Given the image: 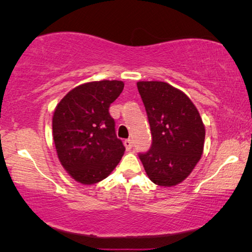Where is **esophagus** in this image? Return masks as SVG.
Here are the masks:
<instances>
[{"label":"esophagus","instance_id":"34e87169","mask_svg":"<svg viewBox=\"0 0 252 252\" xmlns=\"http://www.w3.org/2000/svg\"><path fill=\"white\" fill-rule=\"evenodd\" d=\"M124 144H125V148H126L127 150H130V149H132V147H133V142H132V140H129V139L125 140V141H124Z\"/></svg>","mask_w":252,"mask_h":252}]
</instances>
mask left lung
<instances>
[{"label":"left lung","instance_id":"8db88e82","mask_svg":"<svg viewBox=\"0 0 252 252\" xmlns=\"http://www.w3.org/2000/svg\"><path fill=\"white\" fill-rule=\"evenodd\" d=\"M137 89L153 137L150 149L139 157L154 184L172 187L184 181L201 159L204 125L194 103L173 86L140 81Z\"/></svg>","mask_w":252,"mask_h":252}]
</instances>
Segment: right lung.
I'll list each match as a JSON object with an SVG mask.
<instances>
[{"label": "right lung", "instance_id": "right-lung-1", "mask_svg": "<svg viewBox=\"0 0 252 252\" xmlns=\"http://www.w3.org/2000/svg\"><path fill=\"white\" fill-rule=\"evenodd\" d=\"M123 89L124 82L118 80L87 82L68 92L55 109L53 135L58 159L80 184L102 181L125 153L109 112Z\"/></svg>", "mask_w": 252, "mask_h": 252}]
</instances>
